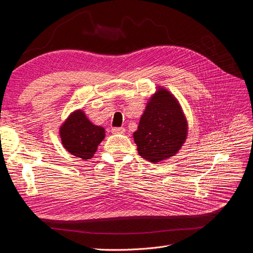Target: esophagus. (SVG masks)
Listing matches in <instances>:
<instances>
[{
    "instance_id": "34e87169",
    "label": "esophagus",
    "mask_w": 253,
    "mask_h": 253,
    "mask_svg": "<svg viewBox=\"0 0 253 253\" xmlns=\"http://www.w3.org/2000/svg\"><path fill=\"white\" fill-rule=\"evenodd\" d=\"M111 132H112L113 134H124L126 132V129H125V127H112Z\"/></svg>"
}]
</instances>
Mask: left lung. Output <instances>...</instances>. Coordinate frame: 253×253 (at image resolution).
<instances>
[{"label":"left lung","instance_id":"1","mask_svg":"<svg viewBox=\"0 0 253 253\" xmlns=\"http://www.w3.org/2000/svg\"><path fill=\"white\" fill-rule=\"evenodd\" d=\"M186 117L175 97L160 88L145 108L134 133L138 154L151 163L173 157L187 138Z\"/></svg>","mask_w":253,"mask_h":253}]
</instances>
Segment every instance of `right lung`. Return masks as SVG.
Here are the masks:
<instances>
[{"label": "right lung", "instance_id": "right-lung-1", "mask_svg": "<svg viewBox=\"0 0 253 253\" xmlns=\"http://www.w3.org/2000/svg\"><path fill=\"white\" fill-rule=\"evenodd\" d=\"M60 137L68 153L83 160L91 159L105 138V128L90 123L82 110H78L60 127Z\"/></svg>", "mask_w": 253, "mask_h": 253}]
</instances>
